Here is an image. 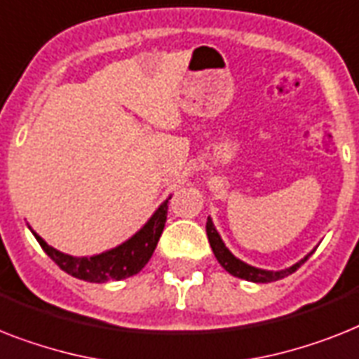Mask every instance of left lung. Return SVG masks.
Instances as JSON below:
<instances>
[{
  "label": "left lung",
  "mask_w": 359,
  "mask_h": 359,
  "mask_svg": "<svg viewBox=\"0 0 359 359\" xmlns=\"http://www.w3.org/2000/svg\"><path fill=\"white\" fill-rule=\"evenodd\" d=\"M206 234H208V241H210V247L214 250L215 258L219 262L226 271H229L230 275L238 276V278H243V280H249V282H258V284H265V282H275V280H280L284 276L291 275V273H295L302 264H304L310 255L302 258L301 262H297L295 265H291L287 269L284 271H265V269H258V267H252V265L245 264V262L238 260L232 252L225 247L223 240H221V236L217 234V230H215L214 223L212 219L208 217L206 221Z\"/></svg>",
  "instance_id": "obj_1"
}]
</instances>
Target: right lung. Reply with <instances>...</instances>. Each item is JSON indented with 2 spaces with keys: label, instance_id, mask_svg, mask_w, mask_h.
<instances>
[{
  "label": "right lung",
  "instance_id": "right-lung-1",
  "mask_svg": "<svg viewBox=\"0 0 359 359\" xmlns=\"http://www.w3.org/2000/svg\"><path fill=\"white\" fill-rule=\"evenodd\" d=\"M170 199L160 205V208L154 212L153 217L145 223L144 229L138 230L130 240H127L116 249L107 250L103 255L90 256V258L88 256L75 258V256L64 255L60 250L48 245L38 234H34V232L33 234L38 243H40V247L46 250V255L60 269L66 271L68 275L86 282H97V284L121 280V278L140 273L145 267V264L151 260L160 236H162V230H164L165 219H168V203H170Z\"/></svg>",
  "mask_w": 359,
  "mask_h": 359
}]
</instances>
